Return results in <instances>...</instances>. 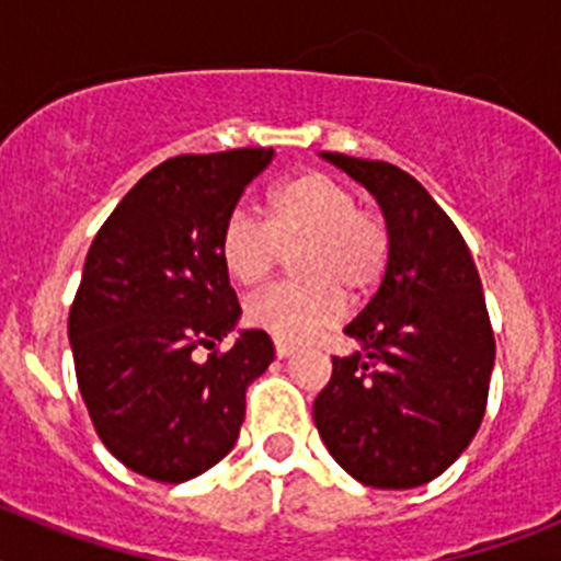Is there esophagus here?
Wrapping results in <instances>:
<instances>
[{
    "mask_svg": "<svg viewBox=\"0 0 561 561\" xmlns=\"http://www.w3.org/2000/svg\"><path fill=\"white\" fill-rule=\"evenodd\" d=\"M295 345H291V342H275V356L277 359H286V356H291L295 354Z\"/></svg>",
    "mask_w": 561,
    "mask_h": 561,
    "instance_id": "1",
    "label": "esophagus"
}]
</instances>
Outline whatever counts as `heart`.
Returning a JSON list of instances; mask_svg holds the SVG:
<instances>
[{
	"label": "heart",
	"mask_w": 561,
	"mask_h": 561,
	"mask_svg": "<svg viewBox=\"0 0 561 561\" xmlns=\"http://www.w3.org/2000/svg\"><path fill=\"white\" fill-rule=\"evenodd\" d=\"M297 280L247 304V323L277 342H306L345 311V295L365 300L390 264V232L354 191L323 171H304L272 187L264 221L232 210L219 230V261L238 286H261L280 252L291 250Z\"/></svg>",
	"instance_id": "b5f03b06"
}]
</instances>
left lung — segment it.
<instances>
[{
	"label": "left lung",
	"instance_id": "8db88e82",
	"mask_svg": "<svg viewBox=\"0 0 561 561\" xmlns=\"http://www.w3.org/2000/svg\"><path fill=\"white\" fill-rule=\"evenodd\" d=\"M368 187L390 232V264L331 356L314 399L331 458L374 489H415L447 472L478 433L494 368V331L463 236L408 171L323 153Z\"/></svg>",
	"mask_w": 561,
	"mask_h": 561
}]
</instances>
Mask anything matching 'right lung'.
Segmentation results:
<instances>
[{
    "mask_svg": "<svg viewBox=\"0 0 561 561\" xmlns=\"http://www.w3.org/2000/svg\"><path fill=\"white\" fill-rule=\"evenodd\" d=\"M272 157H171L123 196L89 247L67 323L78 390L103 447L142 478L185 483L219 463L250 381L275 356L257 329L219 348L241 314L219 230Z\"/></svg>",
    "mask_w": 561,
    "mask_h": 561,
    "instance_id": "1",
    "label": "right lung"
}]
</instances>
